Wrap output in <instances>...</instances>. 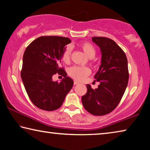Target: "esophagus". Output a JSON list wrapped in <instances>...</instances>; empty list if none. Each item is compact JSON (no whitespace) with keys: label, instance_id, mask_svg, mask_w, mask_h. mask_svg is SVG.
I'll return each mask as SVG.
<instances>
[{"label":"esophagus","instance_id":"1","mask_svg":"<svg viewBox=\"0 0 150 150\" xmlns=\"http://www.w3.org/2000/svg\"><path fill=\"white\" fill-rule=\"evenodd\" d=\"M79 83L78 82V81H74V85H77V84H79Z\"/></svg>","mask_w":150,"mask_h":150}]
</instances>
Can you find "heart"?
<instances>
[{"instance_id":"1","label":"heart","mask_w":150,"mask_h":150,"mask_svg":"<svg viewBox=\"0 0 150 150\" xmlns=\"http://www.w3.org/2000/svg\"><path fill=\"white\" fill-rule=\"evenodd\" d=\"M78 46L89 59H92L94 57L96 53V50L95 47L91 43L88 42H80ZM70 57L71 50L69 48H67L62 54V61L64 63H69L70 61ZM89 74H90V70L89 68L86 67L73 66L69 69V76L72 77L73 79L77 80V81H83Z\"/></svg>"}]
</instances>
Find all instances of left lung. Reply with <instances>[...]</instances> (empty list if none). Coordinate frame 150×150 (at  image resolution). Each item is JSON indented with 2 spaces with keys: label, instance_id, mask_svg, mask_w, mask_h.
Segmentation results:
<instances>
[{
  "label": "left lung",
  "instance_id": "1",
  "mask_svg": "<svg viewBox=\"0 0 150 150\" xmlns=\"http://www.w3.org/2000/svg\"><path fill=\"white\" fill-rule=\"evenodd\" d=\"M92 41L102 52L101 65L94 75L100 83L93 89L87 85V93L81 98L86 110L96 116H103L115 110L121 100L129 81L126 54L108 38L93 37Z\"/></svg>",
  "mask_w": 150,
  "mask_h": 150
}]
</instances>
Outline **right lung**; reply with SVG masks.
<instances>
[{
	"label": "right lung",
	"mask_w": 150,
	"mask_h": 150,
	"mask_svg": "<svg viewBox=\"0 0 150 150\" xmlns=\"http://www.w3.org/2000/svg\"><path fill=\"white\" fill-rule=\"evenodd\" d=\"M71 42L68 38L45 35L33 40L24 52L22 81L31 101L42 110L59 108L73 86V79L59 67L64 46ZM56 74L64 77L61 82L52 81Z\"/></svg>",
	"instance_id": "1"
}]
</instances>
